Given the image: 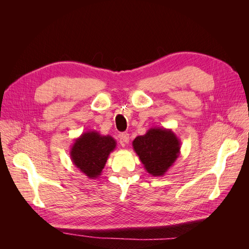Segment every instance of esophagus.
<instances>
[{
    "mask_svg": "<svg viewBox=\"0 0 249 249\" xmlns=\"http://www.w3.org/2000/svg\"><path fill=\"white\" fill-rule=\"evenodd\" d=\"M130 142V135L127 133H123L120 135V143L122 144H127Z\"/></svg>",
    "mask_w": 249,
    "mask_h": 249,
    "instance_id": "esophagus-1",
    "label": "esophagus"
}]
</instances>
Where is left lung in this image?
Returning <instances> with one entry per match:
<instances>
[{
	"label": "left lung",
	"instance_id": "left-lung-1",
	"mask_svg": "<svg viewBox=\"0 0 249 249\" xmlns=\"http://www.w3.org/2000/svg\"><path fill=\"white\" fill-rule=\"evenodd\" d=\"M133 148L149 175L162 177L178 158L180 140L170 129L150 127L134 139Z\"/></svg>",
	"mask_w": 249,
	"mask_h": 249
}]
</instances>
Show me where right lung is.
Listing matches in <instances>:
<instances>
[{
  "label": "right lung",
  "instance_id": "1",
  "mask_svg": "<svg viewBox=\"0 0 249 249\" xmlns=\"http://www.w3.org/2000/svg\"><path fill=\"white\" fill-rule=\"evenodd\" d=\"M115 147L116 141L110 135L87 131L74 139L70 156L74 166L93 179L102 175L108 157Z\"/></svg>",
  "mask_w": 249,
  "mask_h": 249
}]
</instances>
